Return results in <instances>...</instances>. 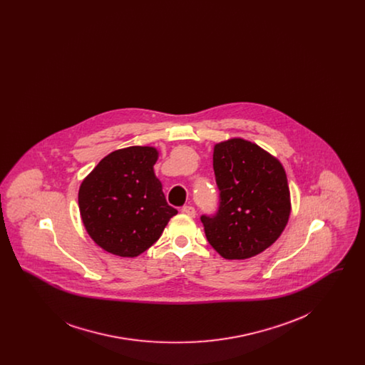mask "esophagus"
Instances as JSON below:
<instances>
[{"mask_svg":"<svg viewBox=\"0 0 365 365\" xmlns=\"http://www.w3.org/2000/svg\"><path fill=\"white\" fill-rule=\"evenodd\" d=\"M182 212H183L185 215L190 216V217L195 216V209H194V207H191V205H185V207L182 208Z\"/></svg>","mask_w":365,"mask_h":365,"instance_id":"34e87169","label":"esophagus"}]
</instances>
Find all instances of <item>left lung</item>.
Instances as JSON below:
<instances>
[{
    "instance_id": "left-lung-1",
    "label": "left lung",
    "mask_w": 365,
    "mask_h": 365,
    "mask_svg": "<svg viewBox=\"0 0 365 365\" xmlns=\"http://www.w3.org/2000/svg\"><path fill=\"white\" fill-rule=\"evenodd\" d=\"M213 171L220 190L215 216H201L210 246L227 260L260 255L289 222L292 202L286 171L277 157L243 138L213 148Z\"/></svg>"
}]
</instances>
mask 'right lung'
<instances>
[{"label": "right lung", "instance_id": "obj_1", "mask_svg": "<svg viewBox=\"0 0 365 365\" xmlns=\"http://www.w3.org/2000/svg\"><path fill=\"white\" fill-rule=\"evenodd\" d=\"M158 150L130 146L105 156L81 183L79 212L90 238L105 252L137 257L178 213L155 174Z\"/></svg>", "mask_w": 365, "mask_h": 365}]
</instances>
